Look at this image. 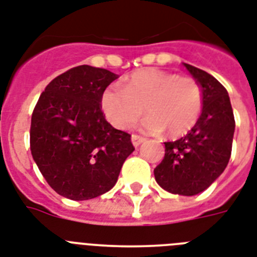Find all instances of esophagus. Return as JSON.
I'll return each instance as SVG.
<instances>
[{"label":"esophagus","mask_w":257,"mask_h":257,"mask_svg":"<svg viewBox=\"0 0 257 257\" xmlns=\"http://www.w3.org/2000/svg\"><path fill=\"white\" fill-rule=\"evenodd\" d=\"M144 141H145V139H144V137H140V136H136V135L132 136V144L135 148L140 147V145H141Z\"/></svg>","instance_id":"esophagus-1"}]
</instances>
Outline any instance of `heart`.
<instances>
[{
    "label": "heart",
    "mask_w": 257,
    "mask_h": 257,
    "mask_svg": "<svg viewBox=\"0 0 257 257\" xmlns=\"http://www.w3.org/2000/svg\"><path fill=\"white\" fill-rule=\"evenodd\" d=\"M144 132L172 137L185 135L197 124L203 108V91L197 79L147 68L133 72L122 88L110 85L101 95V109L117 129H129L144 112Z\"/></svg>",
    "instance_id": "heart-1"
}]
</instances>
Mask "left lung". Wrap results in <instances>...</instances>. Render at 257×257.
<instances>
[{"instance_id":"left-lung-1","label":"left lung","mask_w":257,"mask_h":257,"mask_svg":"<svg viewBox=\"0 0 257 257\" xmlns=\"http://www.w3.org/2000/svg\"><path fill=\"white\" fill-rule=\"evenodd\" d=\"M203 91L197 124L182 139L165 143V157L154 169L160 186L172 194L197 195L218 178L230 161L235 118L227 89L206 71L183 63Z\"/></svg>"}]
</instances>
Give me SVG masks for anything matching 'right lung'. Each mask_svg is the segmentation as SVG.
<instances>
[{
	"label": "right lung",
	"mask_w": 257,
	"mask_h": 257,
	"mask_svg": "<svg viewBox=\"0 0 257 257\" xmlns=\"http://www.w3.org/2000/svg\"><path fill=\"white\" fill-rule=\"evenodd\" d=\"M118 78L104 68L78 66L49 83L31 116L30 149L56 193L87 201L116 185L135 148L101 112V95Z\"/></svg>",
	"instance_id": "add662e5"
}]
</instances>
